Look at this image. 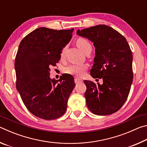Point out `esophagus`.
Returning a JSON list of instances; mask_svg holds the SVG:
<instances>
[{
  "instance_id": "1",
  "label": "esophagus",
  "mask_w": 147,
  "mask_h": 147,
  "mask_svg": "<svg viewBox=\"0 0 147 147\" xmlns=\"http://www.w3.org/2000/svg\"><path fill=\"white\" fill-rule=\"evenodd\" d=\"M82 79H80V78H74V82H75V84H79V83H80V82H82Z\"/></svg>"
}]
</instances>
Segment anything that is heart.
<instances>
[{"instance_id":"1","label":"heart","mask_w":147,"mask_h":147,"mask_svg":"<svg viewBox=\"0 0 147 147\" xmlns=\"http://www.w3.org/2000/svg\"><path fill=\"white\" fill-rule=\"evenodd\" d=\"M76 45L84 53H86L87 50L92 48L91 43L85 38H81L77 39ZM65 49V47H64L61 50L60 54L61 58H63L64 56ZM87 69H88V66L85 64H73L67 67L65 69V72L67 74H72V75L80 76L82 75L84 73V72L87 70Z\"/></svg>"}]
</instances>
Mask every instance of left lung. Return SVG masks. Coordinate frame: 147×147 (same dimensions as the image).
I'll return each mask as SVG.
<instances>
[{
	"label": "left lung",
	"mask_w": 147,
	"mask_h": 147,
	"mask_svg": "<svg viewBox=\"0 0 147 147\" xmlns=\"http://www.w3.org/2000/svg\"><path fill=\"white\" fill-rule=\"evenodd\" d=\"M77 34L93 43L95 57L90 74L102 80V84L84 81L87 106L95 115L115 113L127 99L133 81L132 53L128 41L104 24L78 30Z\"/></svg>",
	"instance_id": "obj_1"
}]
</instances>
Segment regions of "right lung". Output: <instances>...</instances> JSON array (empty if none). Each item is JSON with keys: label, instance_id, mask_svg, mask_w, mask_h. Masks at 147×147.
<instances>
[{"label": "right lung", "instance_id": "1", "mask_svg": "<svg viewBox=\"0 0 147 147\" xmlns=\"http://www.w3.org/2000/svg\"><path fill=\"white\" fill-rule=\"evenodd\" d=\"M71 30L38 28L22 39L15 60L16 88L28 110L45 120L65 113L75 86L71 75L50 78V68L60 59L62 49L70 41Z\"/></svg>", "mask_w": 147, "mask_h": 147}]
</instances>
